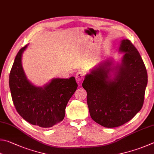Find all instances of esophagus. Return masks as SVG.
<instances>
[{
  "label": "esophagus",
  "mask_w": 154,
  "mask_h": 154,
  "mask_svg": "<svg viewBox=\"0 0 154 154\" xmlns=\"http://www.w3.org/2000/svg\"><path fill=\"white\" fill-rule=\"evenodd\" d=\"M84 76H85V74H84L83 72L82 71H78L76 74V80L78 82H80L84 78Z\"/></svg>",
  "instance_id": "obj_1"
}]
</instances>
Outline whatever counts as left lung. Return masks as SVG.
Instances as JSON below:
<instances>
[{
    "label": "left lung",
    "instance_id": "8db88e82",
    "mask_svg": "<svg viewBox=\"0 0 154 154\" xmlns=\"http://www.w3.org/2000/svg\"><path fill=\"white\" fill-rule=\"evenodd\" d=\"M119 62L108 58L87 74L82 87L92 119L107 128L128 122L142 108L147 74L140 53L128 39L118 48Z\"/></svg>",
    "mask_w": 154,
    "mask_h": 154
}]
</instances>
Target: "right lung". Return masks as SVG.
<instances>
[{
    "instance_id": "obj_1",
    "label": "right lung",
    "mask_w": 154,
    "mask_h": 154,
    "mask_svg": "<svg viewBox=\"0 0 154 154\" xmlns=\"http://www.w3.org/2000/svg\"><path fill=\"white\" fill-rule=\"evenodd\" d=\"M29 44L19 50L9 76L11 97L17 111L33 125L43 128L53 127L63 121L69 98L78 85L74 76L52 78L43 86L27 79L22 65V56Z\"/></svg>"
}]
</instances>
